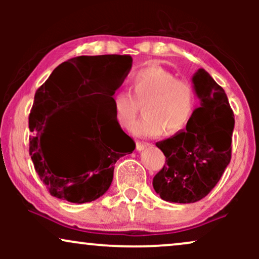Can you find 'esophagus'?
Wrapping results in <instances>:
<instances>
[{"label": "esophagus", "instance_id": "1", "mask_svg": "<svg viewBox=\"0 0 259 259\" xmlns=\"http://www.w3.org/2000/svg\"><path fill=\"white\" fill-rule=\"evenodd\" d=\"M147 147H150V144H148V142H138V144H136V150L138 151H144L145 148H147Z\"/></svg>", "mask_w": 259, "mask_h": 259}]
</instances>
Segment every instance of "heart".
Returning <instances> with one entry per match:
<instances>
[{
  "label": "heart",
  "mask_w": 259,
  "mask_h": 259,
  "mask_svg": "<svg viewBox=\"0 0 259 259\" xmlns=\"http://www.w3.org/2000/svg\"><path fill=\"white\" fill-rule=\"evenodd\" d=\"M132 91L119 90L113 95L117 120L130 125L145 103V117L129 127L135 136L152 138L164 132L185 129L194 117L197 95L194 85L162 67H146L133 74Z\"/></svg>",
  "instance_id": "heart-1"
}]
</instances>
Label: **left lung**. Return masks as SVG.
Listing matches in <instances>:
<instances>
[{"instance_id":"8db88e82","label":"left lung","mask_w":259,"mask_h":259,"mask_svg":"<svg viewBox=\"0 0 259 259\" xmlns=\"http://www.w3.org/2000/svg\"><path fill=\"white\" fill-rule=\"evenodd\" d=\"M200 107L186 130L157 142L165 164L154 175L153 189L174 203H194L212 191L231 159L235 119L227 94L204 69L192 76Z\"/></svg>"}]
</instances>
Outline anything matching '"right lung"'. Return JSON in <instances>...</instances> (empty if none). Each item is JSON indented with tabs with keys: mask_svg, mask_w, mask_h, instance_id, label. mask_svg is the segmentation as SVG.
Masks as SVG:
<instances>
[{
	"mask_svg": "<svg viewBox=\"0 0 259 259\" xmlns=\"http://www.w3.org/2000/svg\"><path fill=\"white\" fill-rule=\"evenodd\" d=\"M132 64L127 55L79 56L59 64L37 89L29 114V152L55 197L72 203L97 200L111 186L115 162L135 150L134 140L118 123L112 101ZM67 78L74 88L64 91ZM80 97L85 106L79 114L49 130V119L61 110L59 106Z\"/></svg>",
	"mask_w": 259,
	"mask_h": 259,
	"instance_id": "1",
	"label": "right lung"
}]
</instances>
